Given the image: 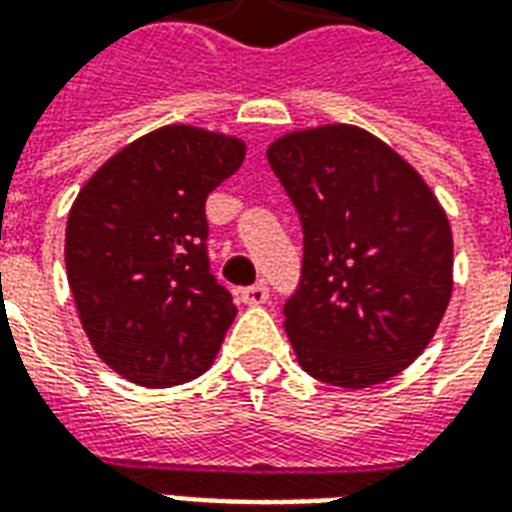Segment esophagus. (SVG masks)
Segmentation results:
<instances>
[{
	"mask_svg": "<svg viewBox=\"0 0 512 512\" xmlns=\"http://www.w3.org/2000/svg\"><path fill=\"white\" fill-rule=\"evenodd\" d=\"M241 301L249 304V307H260V304H266L268 301V288L263 282H257L252 288H244L241 290Z\"/></svg>",
	"mask_w": 512,
	"mask_h": 512,
	"instance_id": "1",
	"label": "esophagus"
}]
</instances>
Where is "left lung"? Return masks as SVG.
Here are the masks:
<instances>
[{
	"label": "left lung",
	"instance_id": "1",
	"mask_svg": "<svg viewBox=\"0 0 512 512\" xmlns=\"http://www.w3.org/2000/svg\"><path fill=\"white\" fill-rule=\"evenodd\" d=\"M268 164L296 205L304 266L285 332L312 378L367 389L403 373L452 296L450 219L425 178L348 123L274 139Z\"/></svg>",
	"mask_w": 512,
	"mask_h": 512
}]
</instances>
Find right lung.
I'll return each instance as SVG.
<instances>
[{"label":"right lung","instance_id":"obj_1","mask_svg":"<svg viewBox=\"0 0 512 512\" xmlns=\"http://www.w3.org/2000/svg\"><path fill=\"white\" fill-rule=\"evenodd\" d=\"M246 142L161 126L95 169L73 200L65 268L95 354L131 384L202 376L235 318L208 266L205 200L244 164Z\"/></svg>","mask_w":512,"mask_h":512}]
</instances>
